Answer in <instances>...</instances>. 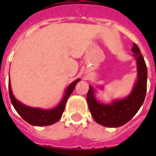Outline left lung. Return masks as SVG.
Returning <instances> with one entry per match:
<instances>
[{"instance_id":"1","label":"left lung","mask_w":156,"mask_h":156,"mask_svg":"<svg viewBox=\"0 0 156 156\" xmlns=\"http://www.w3.org/2000/svg\"><path fill=\"white\" fill-rule=\"evenodd\" d=\"M138 69V79L133 90L123 100H113L111 104L98 102L95 90L91 86L87 95L88 107L91 116L98 124L106 127H119L130 121L143 105L147 92V68L143 56L136 44L132 48Z\"/></svg>"}]
</instances>
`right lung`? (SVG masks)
<instances>
[{
  "label": "right lung",
  "instance_id": "add662e5",
  "mask_svg": "<svg viewBox=\"0 0 156 156\" xmlns=\"http://www.w3.org/2000/svg\"><path fill=\"white\" fill-rule=\"evenodd\" d=\"M79 81H80V79H76L73 83H71L70 85L66 88L65 95H64L61 103L55 108L50 109V110L28 107L18 101L15 99V97L13 96L12 89H11L10 82H9V92L11 103L13 104V108H15L16 111L18 112V113L27 123L36 126H50V125H52V124L57 122L61 119L62 113L65 110V108H66V104L69 96L71 95V93L73 92L76 84Z\"/></svg>",
  "mask_w": 156,
  "mask_h": 156
}]
</instances>
